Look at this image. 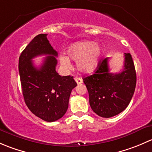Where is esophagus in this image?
I'll list each match as a JSON object with an SVG mask.
<instances>
[{"label": "esophagus", "instance_id": "34e87169", "mask_svg": "<svg viewBox=\"0 0 152 152\" xmlns=\"http://www.w3.org/2000/svg\"><path fill=\"white\" fill-rule=\"evenodd\" d=\"M75 81H76V82L78 84V85H81V84L83 83V80H82L81 78H78V77L75 78Z\"/></svg>", "mask_w": 152, "mask_h": 152}]
</instances>
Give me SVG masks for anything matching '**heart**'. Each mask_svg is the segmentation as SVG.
<instances>
[{
	"label": "heart",
	"instance_id": "1",
	"mask_svg": "<svg viewBox=\"0 0 152 152\" xmlns=\"http://www.w3.org/2000/svg\"><path fill=\"white\" fill-rule=\"evenodd\" d=\"M66 56H59V62L65 68L71 65L69 58L76 60V68L80 72L90 73L94 71L101 59L103 50L98 44L91 41H81L75 42L67 49Z\"/></svg>",
	"mask_w": 152,
	"mask_h": 152
}]
</instances>
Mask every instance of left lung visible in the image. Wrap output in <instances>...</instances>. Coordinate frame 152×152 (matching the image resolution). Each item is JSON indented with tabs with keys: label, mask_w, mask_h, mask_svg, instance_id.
<instances>
[{
	"label": "left lung",
	"mask_w": 152,
	"mask_h": 152,
	"mask_svg": "<svg viewBox=\"0 0 152 152\" xmlns=\"http://www.w3.org/2000/svg\"><path fill=\"white\" fill-rule=\"evenodd\" d=\"M121 72H110L108 61H100L96 72L84 78L92 110L102 118H111L123 112L129 104L136 86V72L130 53H124Z\"/></svg>",
	"instance_id": "8db88e82"
}]
</instances>
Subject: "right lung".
<instances>
[{"label": "right lung", "instance_id": "add662e5", "mask_svg": "<svg viewBox=\"0 0 152 152\" xmlns=\"http://www.w3.org/2000/svg\"><path fill=\"white\" fill-rule=\"evenodd\" d=\"M45 34L35 37L19 57V73L24 101L33 114L45 121L59 120L67 112L72 90L77 84L73 76H61L56 71L58 53ZM46 55L41 66L32 59Z\"/></svg>", "mask_w": 152, "mask_h": 152}]
</instances>
